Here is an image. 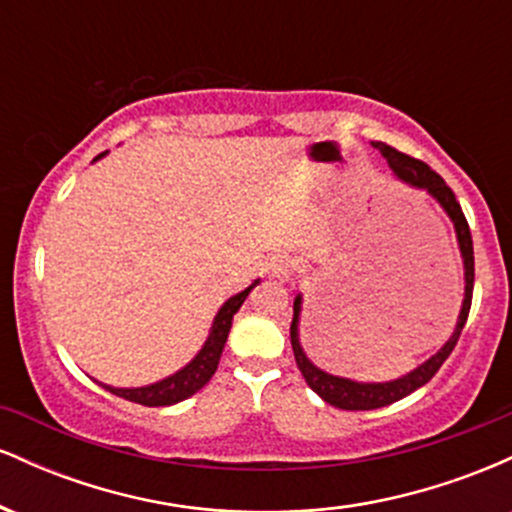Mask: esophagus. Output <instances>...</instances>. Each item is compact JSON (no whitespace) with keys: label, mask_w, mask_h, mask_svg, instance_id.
Returning a JSON list of instances; mask_svg holds the SVG:
<instances>
[{"label":"esophagus","mask_w":512,"mask_h":512,"mask_svg":"<svg viewBox=\"0 0 512 512\" xmlns=\"http://www.w3.org/2000/svg\"><path fill=\"white\" fill-rule=\"evenodd\" d=\"M293 269H296V262L289 255H276L269 262V276H274V279L286 281L293 274Z\"/></svg>","instance_id":"34e87169"}]
</instances>
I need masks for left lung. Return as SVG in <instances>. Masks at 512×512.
<instances>
[{
    "label": "left lung",
    "mask_w": 512,
    "mask_h": 512,
    "mask_svg": "<svg viewBox=\"0 0 512 512\" xmlns=\"http://www.w3.org/2000/svg\"><path fill=\"white\" fill-rule=\"evenodd\" d=\"M375 149L383 151V156L390 163V168L409 185L421 187L426 190L428 195H433L440 202V207L448 211V216L455 223L457 231V243H460L462 250V260H464V301H462V310H460V320H457L455 332L448 339V344L438 351L436 356L428 358L424 366H419L416 370H411L409 375L404 378L392 380V383H354V380L346 378H337V375L325 373V370L315 368L313 363L308 361V356L303 354L301 342H298V315H301V296L293 301V322H291V346H293V356H296L298 370L303 373L305 383L310 385V390L317 392L327 404L339 409H349V411H366V409H380L387 407V404L399 402L402 397L411 395L414 390H419L421 385H426L433 375L438 373L440 366L448 361V356L452 354V349L457 346V339H460L464 322H467L469 308H472V291H474V248H472V233H469V223L464 219L460 202L455 199V192L445 185V180L440 178L436 170H431V166H426L424 161L419 158L402 154L397 151L395 146H387L383 142H375Z\"/></svg>",
    "instance_id": "left-lung-1"
}]
</instances>
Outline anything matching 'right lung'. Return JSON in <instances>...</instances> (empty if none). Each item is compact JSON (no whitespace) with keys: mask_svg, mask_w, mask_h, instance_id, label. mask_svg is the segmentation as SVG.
Segmentation results:
<instances>
[{"mask_svg":"<svg viewBox=\"0 0 512 512\" xmlns=\"http://www.w3.org/2000/svg\"><path fill=\"white\" fill-rule=\"evenodd\" d=\"M255 284H257V281H255ZM255 284H252V286H255ZM252 286H250V289L240 291L238 296L228 298V301L223 303V308L219 310V315H216V320H214V327H211L207 344H204L202 351H199V354L192 358V363H187V366L178 370V373L170 375V378L161 380V383H156V385L134 387V390H122V387L103 385L105 390H110L113 395L122 397V399H129V402L144 404V407H168V404L182 402V399L195 395L197 390H202V387L209 383L211 375L216 373V366H219L223 344H226L228 332H231L233 315L238 313V308L243 305L245 298H248Z\"/></svg>","mask_w":512,"mask_h":512,"instance_id":"add662e5","label":"right lung"}]
</instances>
